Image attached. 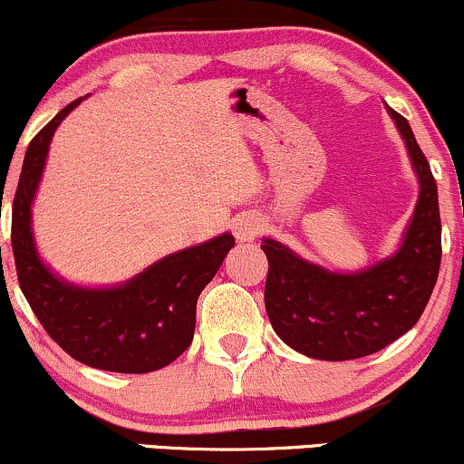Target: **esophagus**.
<instances>
[{
    "instance_id": "esophagus-1",
    "label": "esophagus",
    "mask_w": 464,
    "mask_h": 464,
    "mask_svg": "<svg viewBox=\"0 0 464 464\" xmlns=\"http://www.w3.org/2000/svg\"><path fill=\"white\" fill-rule=\"evenodd\" d=\"M263 231V222L259 216L255 214H244L233 222V236L237 242H252L259 233Z\"/></svg>"
}]
</instances>
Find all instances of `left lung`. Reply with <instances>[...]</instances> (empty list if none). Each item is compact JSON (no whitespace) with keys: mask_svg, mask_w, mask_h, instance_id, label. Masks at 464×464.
<instances>
[{"mask_svg":"<svg viewBox=\"0 0 464 464\" xmlns=\"http://www.w3.org/2000/svg\"><path fill=\"white\" fill-rule=\"evenodd\" d=\"M418 175V203L401 244L355 272H332L263 237L269 269L266 310L274 332L297 353L325 362L377 353L418 324L441 266L437 184L411 126L388 109Z\"/></svg>","mask_w":464,"mask_h":464,"instance_id":"obj_1","label":"left lung"}]
</instances>
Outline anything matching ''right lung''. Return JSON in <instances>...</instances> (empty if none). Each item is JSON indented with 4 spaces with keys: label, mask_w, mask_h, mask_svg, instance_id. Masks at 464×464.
<instances>
[{
    "label": "right lung",
    "mask_w": 464,
    "mask_h": 464,
    "mask_svg": "<svg viewBox=\"0 0 464 464\" xmlns=\"http://www.w3.org/2000/svg\"><path fill=\"white\" fill-rule=\"evenodd\" d=\"M85 98L62 109L25 151L13 205L16 276L46 334L76 362L109 372H154L190 347L198 295L236 246V237L227 231L171 252L126 283L109 286L70 283L46 266L34 237L32 205L53 134Z\"/></svg>",
    "instance_id": "1"
}]
</instances>
